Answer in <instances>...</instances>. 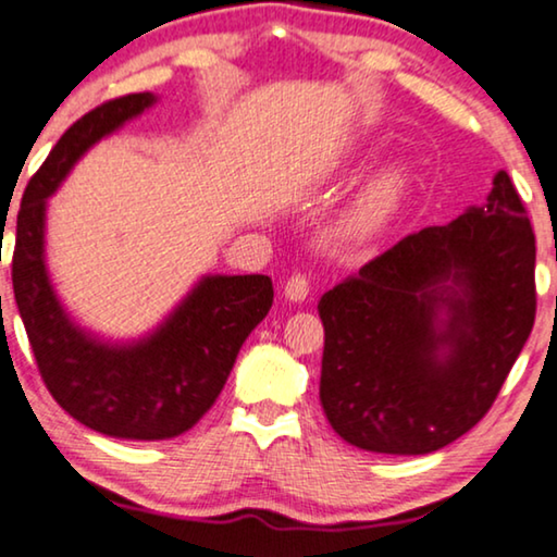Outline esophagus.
<instances>
[{"label":"esophagus","mask_w":557,"mask_h":557,"mask_svg":"<svg viewBox=\"0 0 557 557\" xmlns=\"http://www.w3.org/2000/svg\"><path fill=\"white\" fill-rule=\"evenodd\" d=\"M310 295V282L305 275H293L285 282V297L289 302H305Z\"/></svg>","instance_id":"34e87169"}]
</instances>
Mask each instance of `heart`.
Listing matches in <instances>:
<instances>
[{
	"mask_svg": "<svg viewBox=\"0 0 557 557\" xmlns=\"http://www.w3.org/2000/svg\"><path fill=\"white\" fill-rule=\"evenodd\" d=\"M411 169L406 161H391L386 166L375 171L368 182L350 197L343 207L335 234L343 245L358 247L379 237L391 224L398 207L409 191Z\"/></svg>",
	"mask_w": 557,
	"mask_h": 557,
	"instance_id": "obj_1",
	"label": "heart"
}]
</instances>
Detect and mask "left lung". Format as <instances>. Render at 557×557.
Here are the masks:
<instances>
[{
    "mask_svg": "<svg viewBox=\"0 0 557 557\" xmlns=\"http://www.w3.org/2000/svg\"><path fill=\"white\" fill-rule=\"evenodd\" d=\"M318 312L335 434L379 454H432L467 434L535 323V234L507 171L482 207L404 237Z\"/></svg>",
    "mask_w": 557,
    "mask_h": 557,
    "instance_id": "left-lung-1",
    "label": "left lung"
}]
</instances>
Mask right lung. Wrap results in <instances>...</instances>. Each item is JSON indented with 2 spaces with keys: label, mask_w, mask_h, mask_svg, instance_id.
Returning a JSON list of instances; mask_svg holds the SVG:
<instances>
[{
  "label": "right lung",
  "mask_w": 557,
  "mask_h": 557,
  "mask_svg": "<svg viewBox=\"0 0 557 557\" xmlns=\"http://www.w3.org/2000/svg\"><path fill=\"white\" fill-rule=\"evenodd\" d=\"M156 103L153 92L108 100L62 133L22 197L12 257L14 300L47 391L92 432L136 442L174 438L197 424L275 295L268 275H203L133 341L96 335L62 305L45 257L47 199L98 140Z\"/></svg>",
  "instance_id": "add662e5"
}]
</instances>
